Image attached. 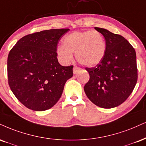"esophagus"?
<instances>
[{"instance_id": "1", "label": "esophagus", "mask_w": 146, "mask_h": 146, "mask_svg": "<svg viewBox=\"0 0 146 146\" xmlns=\"http://www.w3.org/2000/svg\"><path fill=\"white\" fill-rule=\"evenodd\" d=\"M80 67H78V66H74V67H73V73H74V74H76V73H78V72L80 71Z\"/></svg>"}]
</instances>
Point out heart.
<instances>
[{
	"label": "heart",
	"mask_w": 146,
	"mask_h": 146,
	"mask_svg": "<svg viewBox=\"0 0 146 146\" xmlns=\"http://www.w3.org/2000/svg\"><path fill=\"white\" fill-rule=\"evenodd\" d=\"M63 45L56 50L58 57L64 63L71 62L75 54L77 60L86 66L97 65L103 60L106 43L101 33L96 31L74 32L66 35Z\"/></svg>",
	"instance_id": "b5f03b06"
}]
</instances>
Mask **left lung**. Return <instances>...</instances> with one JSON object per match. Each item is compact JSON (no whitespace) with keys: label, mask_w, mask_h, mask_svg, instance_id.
Masks as SVG:
<instances>
[{"label":"left lung","mask_w":146,"mask_h":146,"mask_svg":"<svg viewBox=\"0 0 146 146\" xmlns=\"http://www.w3.org/2000/svg\"><path fill=\"white\" fill-rule=\"evenodd\" d=\"M106 42L103 60L86 68L90 80L84 86L89 99L102 108H113L124 103L137 81L136 52L125 38L105 29L95 27Z\"/></svg>","instance_id":"obj_1"}]
</instances>
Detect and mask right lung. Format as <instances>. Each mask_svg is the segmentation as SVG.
Wrapping results in <instances>:
<instances>
[{
	"label": "right lung",
	"mask_w": 146,
	"mask_h": 146,
	"mask_svg": "<svg viewBox=\"0 0 146 146\" xmlns=\"http://www.w3.org/2000/svg\"><path fill=\"white\" fill-rule=\"evenodd\" d=\"M68 29H50L21 38L7 58L8 82L15 97L33 111H45L58 101L73 66L57 59V44Z\"/></svg>",
	"instance_id": "obj_1"
}]
</instances>
